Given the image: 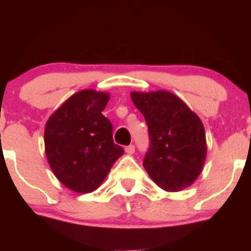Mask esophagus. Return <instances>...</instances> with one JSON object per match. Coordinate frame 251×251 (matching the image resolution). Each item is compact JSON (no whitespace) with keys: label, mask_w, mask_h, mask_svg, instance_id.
I'll list each match as a JSON object with an SVG mask.
<instances>
[{"label":"esophagus","mask_w":251,"mask_h":251,"mask_svg":"<svg viewBox=\"0 0 251 251\" xmlns=\"http://www.w3.org/2000/svg\"><path fill=\"white\" fill-rule=\"evenodd\" d=\"M134 145H128V146H126L125 148V152L126 153H127L128 155H132L134 153Z\"/></svg>","instance_id":"esophagus-1"}]
</instances>
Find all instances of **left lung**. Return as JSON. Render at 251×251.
<instances>
[{"mask_svg":"<svg viewBox=\"0 0 251 251\" xmlns=\"http://www.w3.org/2000/svg\"><path fill=\"white\" fill-rule=\"evenodd\" d=\"M131 99L148 124L150 149L143 165L151 179L169 192L189 188L206 158L200 117L168 91L131 92Z\"/></svg>","mask_w":251,"mask_h":251,"instance_id":"1","label":"left lung"}]
</instances>
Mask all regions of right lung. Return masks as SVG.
I'll list each match as a JSON object with an SVG mask.
<instances>
[{"label": "right lung", "instance_id": "right-lung-1", "mask_svg": "<svg viewBox=\"0 0 251 251\" xmlns=\"http://www.w3.org/2000/svg\"><path fill=\"white\" fill-rule=\"evenodd\" d=\"M106 92L83 89L68 98L45 126V150L51 171L66 188L88 194L99 188L124 154L112 138L113 127L102 114Z\"/></svg>", "mask_w": 251, "mask_h": 251}]
</instances>
